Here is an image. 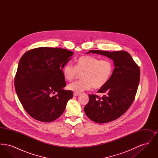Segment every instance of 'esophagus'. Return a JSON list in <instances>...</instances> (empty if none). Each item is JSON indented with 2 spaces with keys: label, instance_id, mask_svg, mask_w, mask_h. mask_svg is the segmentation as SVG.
Masks as SVG:
<instances>
[{
  "label": "esophagus",
  "instance_id": "34e87169",
  "mask_svg": "<svg viewBox=\"0 0 158 158\" xmlns=\"http://www.w3.org/2000/svg\"><path fill=\"white\" fill-rule=\"evenodd\" d=\"M80 95L79 93H76V92H74V93H73V95H74V96H78V95Z\"/></svg>",
  "mask_w": 158,
  "mask_h": 158
}]
</instances>
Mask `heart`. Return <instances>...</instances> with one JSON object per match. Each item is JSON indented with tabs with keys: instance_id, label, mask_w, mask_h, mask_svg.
I'll list each match as a JSON object with an SVG mask.
<instances>
[{
	"instance_id": "heart-1",
	"label": "heart",
	"mask_w": 158,
	"mask_h": 158,
	"mask_svg": "<svg viewBox=\"0 0 158 158\" xmlns=\"http://www.w3.org/2000/svg\"><path fill=\"white\" fill-rule=\"evenodd\" d=\"M114 71V64L110 60H100L91 56H83L75 61V66L66 64L62 69L66 80L72 81L78 73H82V80L70 83L68 89L76 93L89 90L93 86L95 89L104 87L109 82Z\"/></svg>"
}]
</instances>
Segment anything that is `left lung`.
<instances>
[{
  "instance_id": "left-lung-1",
  "label": "left lung",
  "mask_w": 158,
  "mask_h": 158,
  "mask_svg": "<svg viewBox=\"0 0 158 158\" xmlns=\"http://www.w3.org/2000/svg\"><path fill=\"white\" fill-rule=\"evenodd\" d=\"M89 53L105 56L114 63L111 78L98 90L104 95L102 98L89 95V102L84 108L91 120L98 123H108L119 118L132 104L140 81V69L127 52L89 50L86 54Z\"/></svg>"
}]
</instances>
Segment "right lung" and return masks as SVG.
Masks as SVG:
<instances>
[{"label":"right lung","instance_id":"add662e5","mask_svg":"<svg viewBox=\"0 0 158 158\" xmlns=\"http://www.w3.org/2000/svg\"><path fill=\"white\" fill-rule=\"evenodd\" d=\"M73 55L63 48L39 47L28 51L21 58L15 76V90L23 108L33 118L52 122L64 111L73 94L63 89L66 83L62 69Z\"/></svg>","mask_w":158,"mask_h":158}]
</instances>
